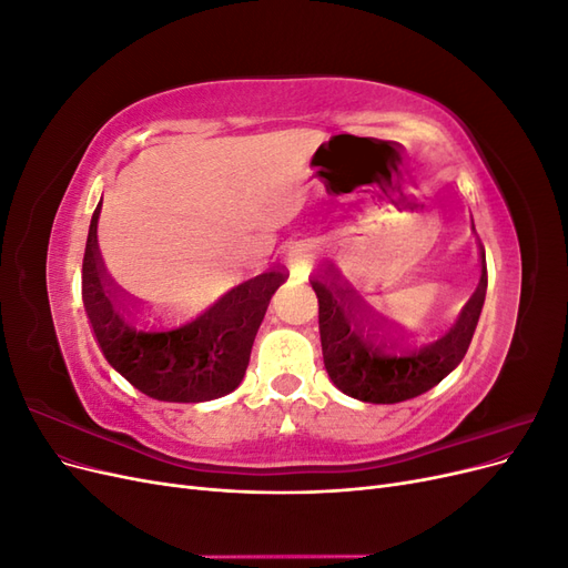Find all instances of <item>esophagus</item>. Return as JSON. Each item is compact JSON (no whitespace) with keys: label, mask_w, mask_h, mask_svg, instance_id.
Segmentation results:
<instances>
[{"label":"esophagus","mask_w":568,"mask_h":568,"mask_svg":"<svg viewBox=\"0 0 568 568\" xmlns=\"http://www.w3.org/2000/svg\"><path fill=\"white\" fill-rule=\"evenodd\" d=\"M315 261V246L311 242H294L286 248V263L294 274H303Z\"/></svg>","instance_id":"1"}]
</instances>
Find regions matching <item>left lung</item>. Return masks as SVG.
<instances>
[{"label": "left lung", "instance_id": "left-lung-1", "mask_svg": "<svg viewBox=\"0 0 568 568\" xmlns=\"http://www.w3.org/2000/svg\"><path fill=\"white\" fill-rule=\"evenodd\" d=\"M486 263V257H484ZM320 303V338L329 379L351 398L365 403H403L432 390L467 355L486 301L488 272L440 336L412 346L390 324L329 272L311 280Z\"/></svg>", "mask_w": 568, "mask_h": 568}]
</instances>
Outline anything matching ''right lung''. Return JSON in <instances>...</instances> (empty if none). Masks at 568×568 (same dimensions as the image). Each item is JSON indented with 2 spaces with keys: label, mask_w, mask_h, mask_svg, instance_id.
<instances>
[{
  "label": "right lung",
  "mask_w": 568,
  "mask_h": 568,
  "mask_svg": "<svg viewBox=\"0 0 568 568\" xmlns=\"http://www.w3.org/2000/svg\"><path fill=\"white\" fill-rule=\"evenodd\" d=\"M99 211L101 201L82 257V303L109 365L165 403H203L232 393L244 379L270 298L288 274L265 270L184 322L163 324L109 280L97 244Z\"/></svg>",
  "instance_id": "obj_1"
}]
</instances>
